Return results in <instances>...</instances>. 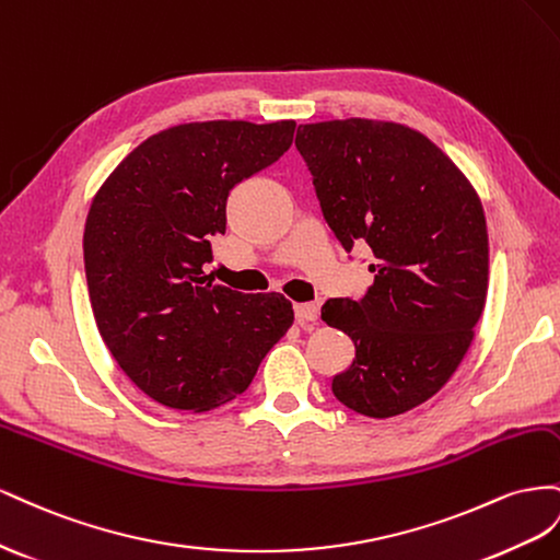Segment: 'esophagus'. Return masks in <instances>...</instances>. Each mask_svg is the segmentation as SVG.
Returning a JSON list of instances; mask_svg holds the SVG:
<instances>
[{
  "mask_svg": "<svg viewBox=\"0 0 560 560\" xmlns=\"http://www.w3.org/2000/svg\"><path fill=\"white\" fill-rule=\"evenodd\" d=\"M295 312V322L300 326H307V324H314L316 316H318V305H314V302H302V305H295L293 307Z\"/></svg>",
  "mask_w": 560,
  "mask_h": 560,
  "instance_id": "1",
  "label": "esophagus"
}]
</instances>
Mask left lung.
<instances>
[{
    "label": "left lung",
    "mask_w": 560,
    "mask_h": 560,
    "mask_svg": "<svg viewBox=\"0 0 560 560\" xmlns=\"http://www.w3.org/2000/svg\"><path fill=\"white\" fill-rule=\"evenodd\" d=\"M295 148L340 246L373 250L371 289L322 307L357 347L330 389L354 412L394 418L434 396L471 345L488 293L483 206L451 159L401 124H300Z\"/></svg>",
    "instance_id": "obj_1"
}]
</instances>
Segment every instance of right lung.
Segmentation results:
<instances>
[{
	"label": "right lung",
	"instance_id": "add662e5",
	"mask_svg": "<svg viewBox=\"0 0 560 560\" xmlns=\"http://www.w3.org/2000/svg\"><path fill=\"white\" fill-rule=\"evenodd\" d=\"M295 121H201L148 138L95 195L84 269L95 324L119 369L156 404L211 410L246 392L293 324L279 293L213 285L211 238L230 191L291 148Z\"/></svg>",
	"mask_w": 560,
	"mask_h": 560
}]
</instances>
